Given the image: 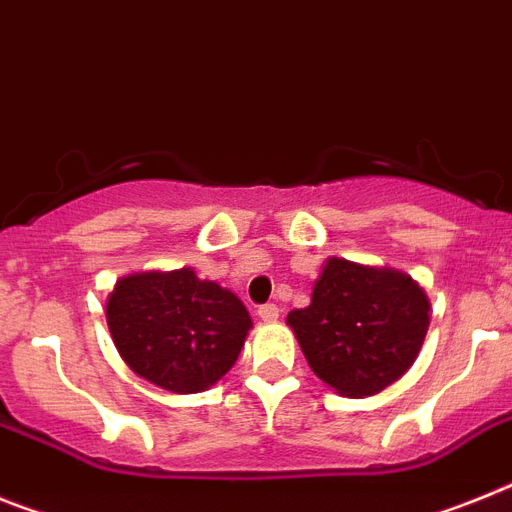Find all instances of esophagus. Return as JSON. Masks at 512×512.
I'll return each instance as SVG.
<instances>
[{"instance_id":"34e87169","label":"esophagus","mask_w":512,"mask_h":512,"mask_svg":"<svg viewBox=\"0 0 512 512\" xmlns=\"http://www.w3.org/2000/svg\"><path fill=\"white\" fill-rule=\"evenodd\" d=\"M259 318H261V321H266V323L277 321V318H279V308L274 303L261 305V308H259Z\"/></svg>"}]
</instances>
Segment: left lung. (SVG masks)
I'll use <instances>...</instances> for the list:
<instances>
[{
  "mask_svg": "<svg viewBox=\"0 0 512 512\" xmlns=\"http://www.w3.org/2000/svg\"><path fill=\"white\" fill-rule=\"evenodd\" d=\"M287 323L310 370L331 388L362 399L399 381L417 360L430 300L409 274L329 259L308 308Z\"/></svg>",
  "mask_w": 512,
  "mask_h": 512,
  "instance_id": "8db88e82",
  "label": "left lung"
}]
</instances>
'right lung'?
<instances>
[{
	"mask_svg": "<svg viewBox=\"0 0 512 512\" xmlns=\"http://www.w3.org/2000/svg\"><path fill=\"white\" fill-rule=\"evenodd\" d=\"M119 355L144 381L173 393H199L238 360L251 316L233 292L194 269L119 279L106 303Z\"/></svg>",
	"mask_w": 512,
	"mask_h": 512,
	"instance_id": "add662e5",
	"label": "right lung"
}]
</instances>
